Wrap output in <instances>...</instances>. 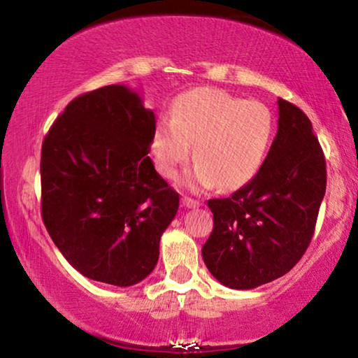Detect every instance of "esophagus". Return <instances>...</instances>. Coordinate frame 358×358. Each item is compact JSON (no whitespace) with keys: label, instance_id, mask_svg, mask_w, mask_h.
<instances>
[{"label":"esophagus","instance_id":"esophagus-1","mask_svg":"<svg viewBox=\"0 0 358 358\" xmlns=\"http://www.w3.org/2000/svg\"><path fill=\"white\" fill-rule=\"evenodd\" d=\"M182 205L187 208H197V207H200V202L199 200H194L190 197H182Z\"/></svg>","mask_w":358,"mask_h":358}]
</instances>
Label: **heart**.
Here are the masks:
<instances>
[{
  "label": "heart",
  "instance_id": "b5f03b06",
  "mask_svg": "<svg viewBox=\"0 0 358 358\" xmlns=\"http://www.w3.org/2000/svg\"><path fill=\"white\" fill-rule=\"evenodd\" d=\"M275 134V117L267 104L241 99L215 87H195L176 97L171 122H159L151 135L158 169L174 178L192 155L197 164L187 174L192 187L233 190L259 173Z\"/></svg>",
  "mask_w": 358,
  "mask_h": 358
}]
</instances>
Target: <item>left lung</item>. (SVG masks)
<instances>
[{
  "label": "left lung",
  "mask_w": 358,
  "mask_h": 358,
  "mask_svg": "<svg viewBox=\"0 0 358 358\" xmlns=\"http://www.w3.org/2000/svg\"><path fill=\"white\" fill-rule=\"evenodd\" d=\"M278 130L259 173L208 200L203 262L220 283L251 290L290 272L310 246L326 192V159L305 112L278 99Z\"/></svg>",
  "instance_id": "1"
}]
</instances>
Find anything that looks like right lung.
<instances>
[{
    "instance_id": "obj_1",
    "label": "right lung",
    "mask_w": 358,
    "mask_h": 358,
    "mask_svg": "<svg viewBox=\"0 0 358 358\" xmlns=\"http://www.w3.org/2000/svg\"><path fill=\"white\" fill-rule=\"evenodd\" d=\"M153 110L110 85L73 99L42 143V220L78 272L130 287L153 271L179 194L150 159Z\"/></svg>"
}]
</instances>
